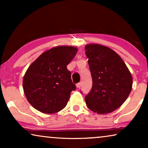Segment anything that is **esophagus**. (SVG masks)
Wrapping results in <instances>:
<instances>
[{"mask_svg": "<svg viewBox=\"0 0 148 148\" xmlns=\"http://www.w3.org/2000/svg\"><path fill=\"white\" fill-rule=\"evenodd\" d=\"M81 85H82V84H81L80 83H78V84H76V86H77V88H80V87H81Z\"/></svg>", "mask_w": 148, "mask_h": 148, "instance_id": "esophagus-1", "label": "esophagus"}]
</instances>
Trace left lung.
I'll list each match as a JSON object with an SVG mask.
<instances>
[{
  "label": "left lung",
  "instance_id": "1",
  "mask_svg": "<svg viewBox=\"0 0 148 148\" xmlns=\"http://www.w3.org/2000/svg\"><path fill=\"white\" fill-rule=\"evenodd\" d=\"M92 77V88L85 97L87 106L98 114L112 112L125 102L132 89L133 78L121 56L106 46H85Z\"/></svg>",
  "mask_w": 148,
  "mask_h": 148
}]
</instances>
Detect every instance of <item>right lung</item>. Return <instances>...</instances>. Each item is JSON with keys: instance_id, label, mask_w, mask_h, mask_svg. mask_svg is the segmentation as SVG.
Instances as JSON below:
<instances>
[{"instance_id": "add662e5", "label": "right lung", "mask_w": 148, "mask_h": 148, "mask_svg": "<svg viewBox=\"0 0 148 148\" xmlns=\"http://www.w3.org/2000/svg\"><path fill=\"white\" fill-rule=\"evenodd\" d=\"M77 52L74 46H60L44 52L32 62L23 79L24 94L40 112L52 114L63 109L76 86L66 65Z\"/></svg>"}]
</instances>
